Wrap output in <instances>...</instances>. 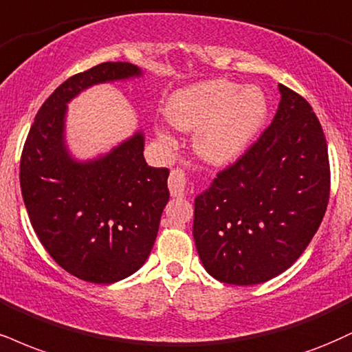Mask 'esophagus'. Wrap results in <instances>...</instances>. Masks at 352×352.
<instances>
[{
  "label": "esophagus",
  "instance_id": "34e87169",
  "mask_svg": "<svg viewBox=\"0 0 352 352\" xmlns=\"http://www.w3.org/2000/svg\"><path fill=\"white\" fill-rule=\"evenodd\" d=\"M168 190L172 197H184L187 190V177L182 168H173L168 177Z\"/></svg>",
  "mask_w": 352,
  "mask_h": 352
}]
</instances>
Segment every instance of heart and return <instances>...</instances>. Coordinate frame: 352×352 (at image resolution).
Here are the masks:
<instances>
[{"instance_id": "obj_1", "label": "heart", "mask_w": 352, "mask_h": 352, "mask_svg": "<svg viewBox=\"0 0 352 352\" xmlns=\"http://www.w3.org/2000/svg\"><path fill=\"white\" fill-rule=\"evenodd\" d=\"M168 122L182 131H193L195 151L210 164H230L254 141L269 116L262 90L231 80H208L173 93L165 107ZM162 139H168L159 131Z\"/></svg>"}]
</instances>
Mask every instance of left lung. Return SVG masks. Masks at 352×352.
Segmentation results:
<instances>
[{
    "label": "left lung",
    "mask_w": 352,
    "mask_h": 352,
    "mask_svg": "<svg viewBox=\"0 0 352 352\" xmlns=\"http://www.w3.org/2000/svg\"><path fill=\"white\" fill-rule=\"evenodd\" d=\"M278 90L269 128L195 198V245L219 282L256 285L277 277L302 256L328 206V146L318 118L298 93Z\"/></svg>",
    "instance_id": "left-lung-1"
}]
</instances>
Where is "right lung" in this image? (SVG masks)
<instances>
[{"label": "right lung", "mask_w": 352, "mask_h": 352, "mask_svg": "<svg viewBox=\"0 0 352 352\" xmlns=\"http://www.w3.org/2000/svg\"><path fill=\"white\" fill-rule=\"evenodd\" d=\"M139 75L133 63L104 62L65 80L37 111L21 155V192L37 238L85 282L113 283L142 267L170 195L168 168L147 165L141 131L98 159L75 160L65 146L67 103L93 85Z\"/></svg>", "instance_id": "right-lung-1"}]
</instances>
